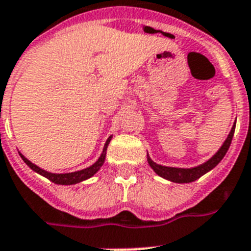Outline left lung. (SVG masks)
<instances>
[{"label": "left lung", "instance_id": "8db88e82", "mask_svg": "<svg viewBox=\"0 0 251 251\" xmlns=\"http://www.w3.org/2000/svg\"><path fill=\"white\" fill-rule=\"evenodd\" d=\"M235 127H236V124L232 126L231 132L228 134L227 139L226 142L223 143V146L219 148L217 153L214 154L213 157L210 160H207L206 162H203L202 165H199L196 168H192V169H180V168H169V166H162V165H158L156 162L151 160L150 156L147 157L148 160V164L154 170L156 174H158L162 178L168 179L170 182H174V183H191V182H195L200 176H202L203 174H206L207 172H210L211 169H214L217 166L219 162L222 161V158L225 157L226 153H227L228 148L231 146V142H232V138H233V134H235Z\"/></svg>", "mask_w": 251, "mask_h": 251}]
</instances>
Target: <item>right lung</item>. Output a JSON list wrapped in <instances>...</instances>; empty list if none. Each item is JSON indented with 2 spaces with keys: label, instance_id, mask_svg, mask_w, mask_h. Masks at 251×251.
Here are the masks:
<instances>
[{
  "label": "right lung",
  "instance_id": "right-lung-1",
  "mask_svg": "<svg viewBox=\"0 0 251 251\" xmlns=\"http://www.w3.org/2000/svg\"><path fill=\"white\" fill-rule=\"evenodd\" d=\"M111 139H112V136H109V138L107 139V142H105L104 144V148H103V152H101L100 154V157L98 158V161L95 162V164H93L91 166H89V168L83 169V170H79V172L67 173V174H52V173L46 172V170H44V169L38 168L37 165L32 164L29 160H26L22 153L19 154H20V157L23 158L24 162H25V164L28 165L32 170H33V172L38 173V174L45 176V178H48L49 180H51V182L55 183V184L71 185V184H76V183H79V182H82V180H86V179L91 178V176H93V175L95 174V173H97L101 166H103L105 160V154H107L108 144H109Z\"/></svg>",
  "mask_w": 251,
  "mask_h": 251
}]
</instances>
